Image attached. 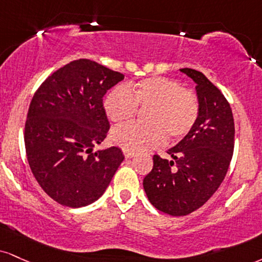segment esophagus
<instances>
[{
    "label": "esophagus",
    "mask_w": 262,
    "mask_h": 262,
    "mask_svg": "<svg viewBox=\"0 0 262 262\" xmlns=\"http://www.w3.org/2000/svg\"><path fill=\"white\" fill-rule=\"evenodd\" d=\"M123 154H124L125 159H132V157H134V152H130V151L123 150Z\"/></svg>",
    "instance_id": "obj_1"
}]
</instances>
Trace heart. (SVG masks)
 <instances>
[{
    "instance_id": "heart-1",
    "label": "heart",
    "mask_w": 262,
    "mask_h": 262,
    "mask_svg": "<svg viewBox=\"0 0 262 262\" xmlns=\"http://www.w3.org/2000/svg\"><path fill=\"white\" fill-rule=\"evenodd\" d=\"M138 107L146 108L144 121L115 128L111 140L123 150L138 152L159 146L165 140L174 143L193 130L199 118V101L191 90L166 77H150L115 88L103 100L107 117L115 123L129 121Z\"/></svg>"
}]
</instances>
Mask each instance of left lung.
Listing matches in <instances>:
<instances>
[{
  "label": "left lung",
  "mask_w": 262,
  "mask_h": 262,
  "mask_svg": "<svg viewBox=\"0 0 262 262\" xmlns=\"http://www.w3.org/2000/svg\"><path fill=\"white\" fill-rule=\"evenodd\" d=\"M179 71L196 84L199 118L187 137L167 150L171 159L154 156L152 169L143 181L150 203L171 216L189 215L215 194L234 149V121L228 101L201 72Z\"/></svg>",
  "instance_id": "8db88e82"
}]
</instances>
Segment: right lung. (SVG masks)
Listing matches in <instances>:
<instances>
[{
    "instance_id": "right-lung-1",
    "label": "right lung",
    "mask_w": 262,
    "mask_h": 262,
    "mask_svg": "<svg viewBox=\"0 0 262 262\" xmlns=\"http://www.w3.org/2000/svg\"><path fill=\"white\" fill-rule=\"evenodd\" d=\"M123 79L119 72L77 59L50 75L31 100L24 132L28 162L42 190L63 206L96 201L124 160L117 146L93 152L110 129L103 96Z\"/></svg>"
}]
</instances>
